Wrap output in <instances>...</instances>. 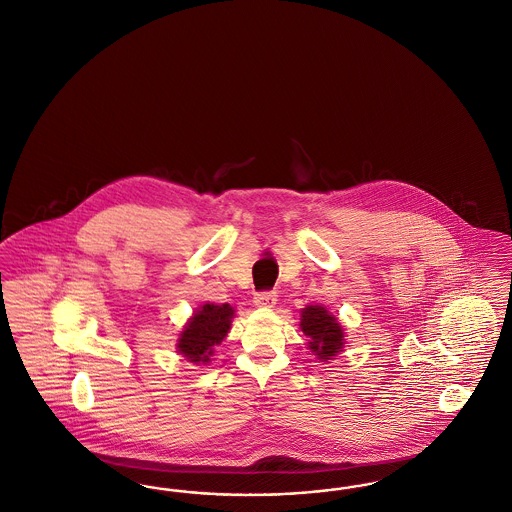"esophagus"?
I'll list each match as a JSON object with an SVG mask.
<instances>
[{
	"instance_id": "esophagus-1",
	"label": "esophagus",
	"mask_w": 512,
	"mask_h": 512,
	"mask_svg": "<svg viewBox=\"0 0 512 512\" xmlns=\"http://www.w3.org/2000/svg\"><path fill=\"white\" fill-rule=\"evenodd\" d=\"M276 301H278L276 291H259V293H255V297H253V303H255L257 307H274Z\"/></svg>"
}]
</instances>
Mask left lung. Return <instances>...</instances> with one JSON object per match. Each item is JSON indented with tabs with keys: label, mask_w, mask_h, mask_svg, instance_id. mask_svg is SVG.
I'll return each instance as SVG.
<instances>
[{
	"label": "left lung",
	"mask_w": 512,
	"mask_h": 512,
	"mask_svg": "<svg viewBox=\"0 0 512 512\" xmlns=\"http://www.w3.org/2000/svg\"><path fill=\"white\" fill-rule=\"evenodd\" d=\"M301 329L310 337L308 347L320 360L333 358L343 348V329L324 307H307L301 314Z\"/></svg>",
	"instance_id": "8db88e82"
}]
</instances>
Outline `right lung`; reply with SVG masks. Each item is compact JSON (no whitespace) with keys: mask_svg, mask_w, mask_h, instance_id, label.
Returning <instances> with one entry per match:
<instances>
[{"mask_svg":"<svg viewBox=\"0 0 512 512\" xmlns=\"http://www.w3.org/2000/svg\"><path fill=\"white\" fill-rule=\"evenodd\" d=\"M234 310L230 305H204L188 322L179 339V352L190 362H207L211 348L225 339Z\"/></svg>","mask_w":512,"mask_h":512,"instance_id":"add662e5","label":"right lung"}]
</instances>
